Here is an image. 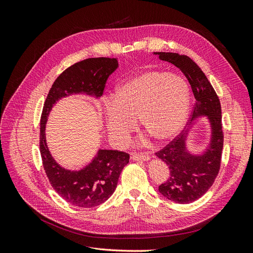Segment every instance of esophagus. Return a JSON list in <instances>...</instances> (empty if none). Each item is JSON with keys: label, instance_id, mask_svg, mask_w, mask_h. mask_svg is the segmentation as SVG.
I'll return each mask as SVG.
<instances>
[{"label": "esophagus", "instance_id": "esophagus-1", "mask_svg": "<svg viewBox=\"0 0 253 253\" xmlns=\"http://www.w3.org/2000/svg\"><path fill=\"white\" fill-rule=\"evenodd\" d=\"M131 159L136 160V162H143V160H149L150 156L147 153H142V152H134L131 154Z\"/></svg>", "mask_w": 253, "mask_h": 253}]
</instances>
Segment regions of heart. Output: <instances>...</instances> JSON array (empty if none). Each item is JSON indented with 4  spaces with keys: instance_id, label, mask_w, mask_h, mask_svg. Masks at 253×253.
Instances as JSON below:
<instances>
[{
    "instance_id": "heart-1",
    "label": "heart",
    "mask_w": 253,
    "mask_h": 253,
    "mask_svg": "<svg viewBox=\"0 0 253 253\" xmlns=\"http://www.w3.org/2000/svg\"><path fill=\"white\" fill-rule=\"evenodd\" d=\"M189 87L176 74L148 71L119 85L105 106V126L110 138L124 141L140 128L156 142H167L185 126L189 112Z\"/></svg>"
}]
</instances>
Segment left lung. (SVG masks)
<instances>
[{"mask_svg": "<svg viewBox=\"0 0 253 253\" xmlns=\"http://www.w3.org/2000/svg\"><path fill=\"white\" fill-rule=\"evenodd\" d=\"M155 53L160 60L178 67L188 79L195 97L192 119L207 115L211 122L210 148L203 155H192L187 152L185 134L175 137L155 153L170 170L169 178L159 186V192L169 201L190 204L210 189L220 169L224 145L220 102L206 75L192 59L176 52Z\"/></svg>", "mask_w": 253, "mask_h": 253, "instance_id": "obj_1", "label": "left lung"}]
</instances>
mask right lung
Masks as SVG:
<instances>
[{
    "label": "right lung",
    "instance_id": "add662e5",
    "mask_svg": "<svg viewBox=\"0 0 253 253\" xmlns=\"http://www.w3.org/2000/svg\"><path fill=\"white\" fill-rule=\"evenodd\" d=\"M117 67L116 58H89L75 63L55 80L44 102L40 121L43 168L56 192L67 203L81 208H93L109 200L117 187L122 169L128 164L129 154L117 150H99L93 162L84 169L65 170L48 151L45 124L52 105L61 98L79 93L101 97L106 81Z\"/></svg>",
    "mask_w": 253,
    "mask_h": 253
}]
</instances>
